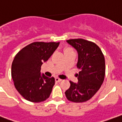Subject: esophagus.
Listing matches in <instances>:
<instances>
[{
	"label": "esophagus",
	"mask_w": 122,
	"mask_h": 122,
	"mask_svg": "<svg viewBox=\"0 0 122 122\" xmlns=\"http://www.w3.org/2000/svg\"><path fill=\"white\" fill-rule=\"evenodd\" d=\"M55 80H56V81H57V82H60V81H62V80L60 79V78H59L56 77L55 78Z\"/></svg>",
	"instance_id": "1"
}]
</instances>
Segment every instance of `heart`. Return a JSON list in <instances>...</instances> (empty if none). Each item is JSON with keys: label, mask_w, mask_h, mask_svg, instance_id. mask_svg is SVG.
<instances>
[{"label": "heart", "mask_w": 122, "mask_h": 122, "mask_svg": "<svg viewBox=\"0 0 122 122\" xmlns=\"http://www.w3.org/2000/svg\"><path fill=\"white\" fill-rule=\"evenodd\" d=\"M69 51H74L72 48H71V47H66V48H65L64 53H66V52H69Z\"/></svg>", "instance_id": "obj_1"}]
</instances>
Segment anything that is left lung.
I'll return each mask as SVG.
<instances>
[{
  "mask_svg": "<svg viewBox=\"0 0 122 122\" xmlns=\"http://www.w3.org/2000/svg\"><path fill=\"white\" fill-rule=\"evenodd\" d=\"M66 41L77 50L76 66L80 71L76 74L77 83L69 81L70 87L65 92V95L73 102H84L93 97L104 81L105 58L100 48L93 42L81 38Z\"/></svg>",
  "mask_w": 122,
  "mask_h": 122,
  "instance_id": "8db88e82",
  "label": "left lung"
}]
</instances>
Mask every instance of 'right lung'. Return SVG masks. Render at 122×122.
Wrapping results in <instances>:
<instances>
[{"mask_svg":"<svg viewBox=\"0 0 122 122\" xmlns=\"http://www.w3.org/2000/svg\"><path fill=\"white\" fill-rule=\"evenodd\" d=\"M59 45V42H35L22 48L15 56L11 76L15 87L22 97L32 102H41L49 98L55 83L54 77L41 75L46 62Z\"/></svg>","mask_w":122,"mask_h":122,"instance_id":"1","label":"right lung"}]
</instances>
